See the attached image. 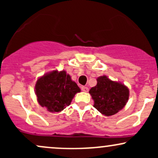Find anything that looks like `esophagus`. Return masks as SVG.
<instances>
[{
  "label": "esophagus",
  "mask_w": 158,
  "mask_h": 158,
  "mask_svg": "<svg viewBox=\"0 0 158 158\" xmlns=\"http://www.w3.org/2000/svg\"><path fill=\"white\" fill-rule=\"evenodd\" d=\"M81 90L84 92H88V88L86 86H81Z\"/></svg>",
  "instance_id": "1"
}]
</instances>
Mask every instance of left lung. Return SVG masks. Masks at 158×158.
Masks as SVG:
<instances>
[{
    "instance_id": "8db88e82",
    "label": "left lung",
    "mask_w": 158,
    "mask_h": 158,
    "mask_svg": "<svg viewBox=\"0 0 158 158\" xmlns=\"http://www.w3.org/2000/svg\"><path fill=\"white\" fill-rule=\"evenodd\" d=\"M97 85L89 91L94 101V108L106 116L114 115L123 109L129 96L128 88L106 76L97 78Z\"/></svg>"
}]
</instances>
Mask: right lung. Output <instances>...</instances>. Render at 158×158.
Masks as SVG:
<instances>
[{"instance_id": "right-lung-1", "label": "right lung", "mask_w": 158, "mask_h": 158, "mask_svg": "<svg viewBox=\"0 0 158 158\" xmlns=\"http://www.w3.org/2000/svg\"><path fill=\"white\" fill-rule=\"evenodd\" d=\"M38 102L50 112H60L69 106L80 88L64 70L45 74L35 84Z\"/></svg>"}]
</instances>
